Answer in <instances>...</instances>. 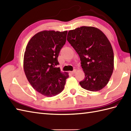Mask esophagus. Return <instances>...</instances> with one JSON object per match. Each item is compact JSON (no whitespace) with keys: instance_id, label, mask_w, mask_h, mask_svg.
Returning a JSON list of instances; mask_svg holds the SVG:
<instances>
[{"instance_id":"obj_1","label":"esophagus","mask_w":131,"mask_h":131,"mask_svg":"<svg viewBox=\"0 0 131 131\" xmlns=\"http://www.w3.org/2000/svg\"><path fill=\"white\" fill-rule=\"evenodd\" d=\"M76 72H77V70H75H75H74L73 71H71V73L72 74H74L76 73Z\"/></svg>"}]
</instances>
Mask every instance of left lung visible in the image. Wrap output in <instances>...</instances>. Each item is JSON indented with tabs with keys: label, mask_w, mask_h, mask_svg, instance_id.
Masks as SVG:
<instances>
[{
	"label": "left lung",
	"mask_w": 131,
	"mask_h": 131,
	"mask_svg": "<svg viewBox=\"0 0 131 131\" xmlns=\"http://www.w3.org/2000/svg\"><path fill=\"white\" fill-rule=\"evenodd\" d=\"M68 36V41L79 55L85 74L80 85L90 91L102 90L109 81L114 70L113 50L106 36L91 26L70 30Z\"/></svg>",
	"instance_id": "obj_1"
}]
</instances>
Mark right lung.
I'll return each mask as SVG.
<instances>
[{"label": "right lung", "mask_w": 131, "mask_h": 131, "mask_svg": "<svg viewBox=\"0 0 131 131\" xmlns=\"http://www.w3.org/2000/svg\"><path fill=\"white\" fill-rule=\"evenodd\" d=\"M67 31L53 30L38 32L26 46L24 69L27 80L39 93L47 97L57 95L63 91L68 73H61L57 58L66 41Z\"/></svg>", "instance_id": "obj_1"}]
</instances>
